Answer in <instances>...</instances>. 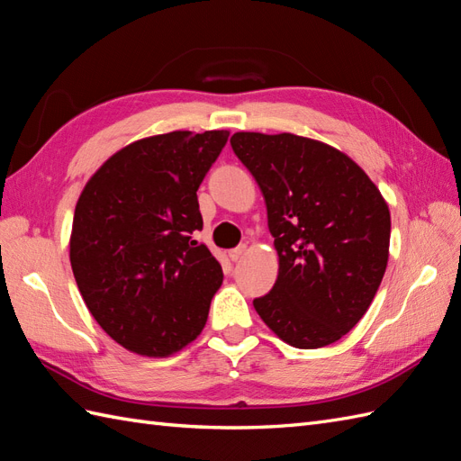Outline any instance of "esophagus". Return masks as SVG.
<instances>
[{"mask_svg":"<svg viewBox=\"0 0 461 461\" xmlns=\"http://www.w3.org/2000/svg\"><path fill=\"white\" fill-rule=\"evenodd\" d=\"M245 253H247V245H240V247H235V249L230 251V258H231V261H240V258Z\"/></svg>","mask_w":461,"mask_h":461,"instance_id":"1","label":"esophagus"}]
</instances>
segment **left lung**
Masks as SVG:
<instances>
[{
	"instance_id": "8db88e82",
	"label": "left lung",
	"mask_w": 461,
	"mask_h": 461,
	"mask_svg": "<svg viewBox=\"0 0 461 461\" xmlns=\"http://www.w3.org/2000/svg\"><path fill=\"white\" fill-rule=\"evenodd\" d=\"M230 144L267 203L278 278L253 305L296 348L337 343L357 325L387 267L392 218L357 163L296 134L238 132Z\"/></svg>"
}]
</instances>
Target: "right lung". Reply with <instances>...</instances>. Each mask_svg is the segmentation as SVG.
I'll list each match as a JSON object with an SVG mask.
<instances>
[{"label":"right lung","instance_id":"obj_1","mask_svg":"<svg viewBox=\"0 0 461 461\" xmlns=\"http://www.w3.org/2000/svg\"><path fill=\"white\" fill-rule=\"evenodd\" d=\"M228 130H176L116 151L76 204L69 261L103 331L141 357H169L208 320L223 273L208 247L196 191Z\"/></svg>","mask_w":461,"mask_h":461}]
</instances>
